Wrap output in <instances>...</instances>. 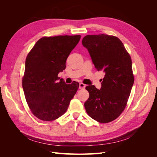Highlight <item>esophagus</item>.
<instances>
[{
    "instance_id": "1",
    "label": "esophagus",
    "mask_w": 157,
    "mask_h": 157,
    "mask_svg": "<svg viewBox=\"0 0 157 157\" xmlns=\"http://www.w3.org/2000/svg\"><path fill=\"white\" fill-rule=\"evenodd\" d=\"M85 87H86V85L83 83H80L79 84V88L80 89H84Z\"/></svg>"
}]
</instances>
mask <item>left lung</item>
<instances>
[{
	"instance_id": "obj_1",
	"label": "left lung",
	"mask_w": 157,
	"mask_h": 157,
	"mask_svg": "<svg viewBox=\"0 0 157 157\" xmlns=\"http://www.w3.org/2000/svg\"><path fill=\"white\" fill-rule=\"evenodd\" d=\"M82 44L97 71L105 73L100 90L94 85L86 87L90 96L85 109L95 121L111 122L124 111L134 84L131 58L121 40L114 36L86 35Z\"/></svg>"
}]
</instances>
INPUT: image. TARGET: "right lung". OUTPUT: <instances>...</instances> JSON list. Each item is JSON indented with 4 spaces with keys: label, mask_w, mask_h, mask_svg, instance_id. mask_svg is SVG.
I'll list each match as a JSON object with an SVG mask.
<instances>
[{
    "label": "right lung",
    "mask_w": 157,
    "mask_h": 157,
    "mask_svg": "<svg viewBox=\"0 0 157 157\" xmlns=\"http://www.w3.org/2000/svg\"><path fill=\"white\" fill-rule=\"evenodd\" d=\"M80 35L42 37L28 54L22 86L27 103L36 117L52 121L67 111L79 84H67L58 73L77 45Z\"/></svg>",
    "instance_id": "add662e5"
}]
</instances>
